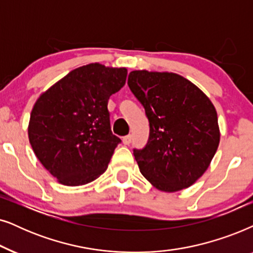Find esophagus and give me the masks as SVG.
Segmentation results:
<instances>
[{"label": "esophagus", "instance_id": "esophagus-1", "mask_svg": "<svg viewBox=\"0 0 253 253\" xmlns=\"http://www.w3.org/2000/svg\"><path fill=\"white\" fill-rule=\"evenodd\" d=\"M123 142H124V144H126V146H128V144L132 142V135H126V136H124L123 137Z\"/></svg>", "mask_w": 253, "mask_h": 253}]
</instances>
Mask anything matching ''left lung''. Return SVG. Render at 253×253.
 <instances>
[{
	"label": "left lung",
	"mask_w": 253,
	"mask_h": 253,
	"mask_svg": "<svg viewBox=\"0 0 253 253\" xmlns=\"http://www.w3.org/2000/svg\"><path fill=\"white\" fill-rule=\"evenodd\" d=\"M127 84L149 121L147 144L133 149L141 173L164 192L191 186L210 167L220 142L214 105L173 73L134 70Z\"/></svg>",
	"instance_id": "obj_1"
}]
</instances>
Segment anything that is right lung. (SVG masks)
Returning <instances> with one entry per match:
<instances>
[{
  "instance_id": "right-lung-1",
  "label": "right lung",
  "mask_w": 253,
  "mask_h": 253,
  "mask_svg": "<svg viewBox=\"0 0 253 253\" xmlns=\"http://www.w3.org/2000/svg\"><path fill=\"white\" fill-rule=\"evenodd\" d=\"M126 77V68L91 63L70 72L37 100L30 116V143L61 184L79 186L105 172L121 142L111 130L107 103Z\"/></svg>"
}]
</instances>
